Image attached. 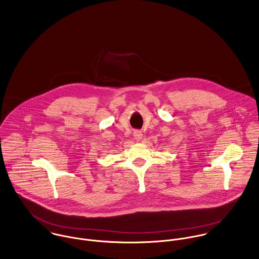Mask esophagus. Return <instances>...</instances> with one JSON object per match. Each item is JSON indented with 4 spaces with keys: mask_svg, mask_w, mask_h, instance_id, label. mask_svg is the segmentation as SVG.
Listing matches in <instances>:
<instances>
[{
    "mask_svg": "<svg viewBox=\"0 0 259 259\" xmlns=\"http://www.w3.org/2000/svg\"><path fill=\"white\" fill-rule=\"evenodd\" d=\"M134 137H135L136 140H140L142 138V132L139 131V130L134 131Z\"/></svg>",
    "mask_w": 259,
    "mask_h": 259,
    "instance_id": "esophagus-1",
    "label": "esophagus"
}]
</instances>
